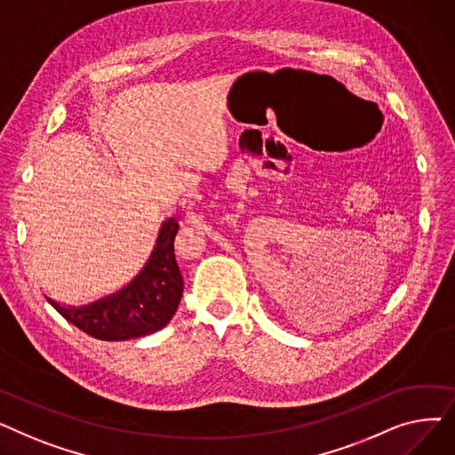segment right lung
I'll return each instance as SVG.
<instances>
[{"instance_id":"add662e5","label":"right lung","mask_w":455,"mask_h":455,"mask_svg":"<svg viewBox=\"0 0 455 455\" xmlns=\"http://www.w3.org/2000/svg\"><path fill=\"white\" fill-rule=\"evenodd\" d=\"M179 225L162 223L148 264L124 290L88 306H62L47 297L57 312L88 336L101 341H125L162 330L175 315L184 280L177 266L173 242Z\"/></svg>"}]
</instances>
